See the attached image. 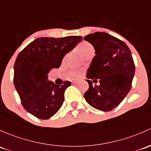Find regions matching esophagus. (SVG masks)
I'll use <instances>...</instances> for the list:
<instances>
[{
	"mask_svg": "<svg viewBox=\"0 0 151 151\" xmlns=\"http://www.w3.org/2000/svg\"><path fill=\"white\" fill-rule=\"evenodd\" d=\"M77 82H78V80H74V81H72V83H77Z\"/></svg>",
	"mask_w": 151,
	"mask_h": 151,
	"instance_id": "obj_1",
	"label": "esophagus"
}]
</instances>
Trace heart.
<instances>
[{
	"label": "heart",
	"instance_id": "b5f03b06",
	"mask_svg": "<svg viewBox=\"0 0 151 151\" xmlns=\"http://www.w3.org/2000/svg\"><path fill=\"white\" fill-rule=\"evenodd\" d=\"M77 50L80 51V53L83 56L86 57L90 53H94V47L90 43L88 42H83L80 44L77 47ZM71 77H77L80 75V72L79 71H74L70 73Z\"/></svg>",
	"mask_w": 151,
	"mask_h": 151
}]
</instances>
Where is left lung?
I'll use <instances>...</instances> for the list:
<instances>
[{
    "label": "left lung",
    "instance_id": "8db88e82",
    "mask_svg": "<svg viewBox=\"0 0 151 151\" xmlns=\"http://www.w3.org/2000/svg\"><path fill=\"white\" fill-rule=\"evenodd\" d=\"M95 49L96 55L87 71L89 89L84 98L92 107L110 111L130 91L135 67L132 53L123 41L106 32L84 37ZM98 81L99 86H93Z\"/></svg>",
    "mask_w": 151,
    "mask_h": 151
}]
</instances>
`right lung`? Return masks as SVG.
I'll return each mask as SVG.
<instances>
[{
    "label": "right lung",
    "mask_w": 151,
    "mask_h": 151,
    "mask_svg": "<svg viewBox=\"0 0 151 151\" xmlns=\"http://www.w3.org/2000/svg\"><path fill=\"white\" fill-rule=\"evenodd\" d=\"M82 40L80 36L39 37L20 52L14 63V83L27 111L47 119L59 110L71 82L55 85L48 80V73L58 69L65 55Z\"/></svg>",
    "instance_id": "right-lung-1"
}]
</instances>
